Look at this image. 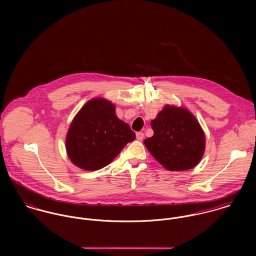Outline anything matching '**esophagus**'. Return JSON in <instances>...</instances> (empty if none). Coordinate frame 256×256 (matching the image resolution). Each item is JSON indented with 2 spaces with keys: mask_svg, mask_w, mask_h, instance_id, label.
<instances>
[{
  "mask_svg": "<svg viewBox=\"0 0 256 256\" xmlns=\"http://www.w3.org/2000/svg\"><path fill=\"white\" fill-rule=\"evenodd\" d=\"M136 138H137V140L142 141V140L144 139V133H143V132H138V133L136 134Z\"/></svg>",
  "mask_w": 256,
  "mask_h": 256,
  "instance_id": "obj_1",
  "label": "esophagus"
}]
</instances>
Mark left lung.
<instances>
[{
  "mask_svg": "<svg viewBox=\"0 0 256 256\" xmlns=\"http://www.w3.org/2000/svg\"><path fill=\"white\" fill-rule=\"evenodd\" d=\"M154 135L144 140L152 156L166 170L182 172L198 164L205 150L204 132L182 108L166 106L152 120Z\"/></svg>",
  "mask_w": 256,
  "mask_h": 256,
  "instance_id": "8db88e82",
  "label": "left lung"
}]
</instances>
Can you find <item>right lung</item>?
I'll return each mask as SVG.
<instances>
[{"label": "right lung", "mask_w": 256, "mask_h": 256, "mask_svg": "<svg viewBox=\"0 0 256 256\" xmlns=\"http://www.w3.org/2000/svg\"><path fill=\"white\" fill-rule=\"evenodd\" d=\"M135 138L130 126L118 119L111 102L94 98L86 102L74 118L66 148L76 166L98 170L110 164Z\"/></svg>", "instance_id": "obj_1"}]
</instances>
